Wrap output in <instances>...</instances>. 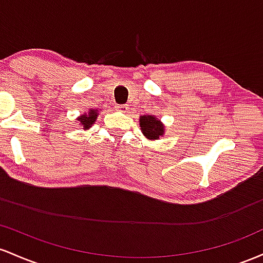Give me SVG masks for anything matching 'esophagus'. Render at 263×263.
<instances>
[{"label": "esophagus", "instance_id": "obj_1", "mask_svg": "<svg viewBox=\"0 0 263 263\" xmlns=\"http://www.w3.org/2000/svg\"><path fill=\"white\" fill-rule=\"evenodd\" d=\"M116 109L117 110L122 111V113H126L129 109V105L128 104H118V105H116Z\"/></svg>", "mask_w": 263, "mask_h": 263}]
</instances>
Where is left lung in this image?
Returning <instances> with one entry per match:
<instances>
[{"mask_svg": "<svg viewBox=\"0 0 263 263\" xmlns=\"http://www.w3.org/2000/svg\"><path fill=\"white\" fill-rule=\"evenodd\" d=\"M140 128L147 139H158L164 133V125L153 116L140 117Z\"/></svg>", "mask_w": 263, "mask_h": 263, "instance_id": "obj_1", "label": "left lung"}]
</instances>
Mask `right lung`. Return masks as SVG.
I'll use <instances>...</instances> for the list:
<instances>
[{
  "label": "right lung",
  "mask_w": 263,
  "mask_h": 263,
  "mask_svg": "<svg viewBox=\"0 0 263 263\" xmlns=\"http://www.w3.org/2000/svg\"><path fill=\"white\" fill-rule=\"evenodd\" d=\"M96 119H97V111L90 110L89 113H88V116L87 114H84V116H82L78 120L81 122V125L83 126L84 129H88L90 128V125H92L94 122H96Z\"/></svg>",
  "instance_id": "right-lung-1"
}]
</instances>
